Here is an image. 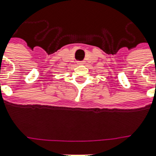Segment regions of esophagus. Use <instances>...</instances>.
Instances as JSON below:
<instances>
[{"instance_id":"obj_1","label":"esophagus","mask_w":156,"mask_h":156,"mask_svg":"<svg viewBox=\"0 0 156 156\" xmlns=\"http://www.w3.org/2000/svg\"><path fill=\"white\" fill-rule=\"evenodd\" d=\"M82 63H83L82 62H79V64H82Z\"/></svg>"}]
</instances>
